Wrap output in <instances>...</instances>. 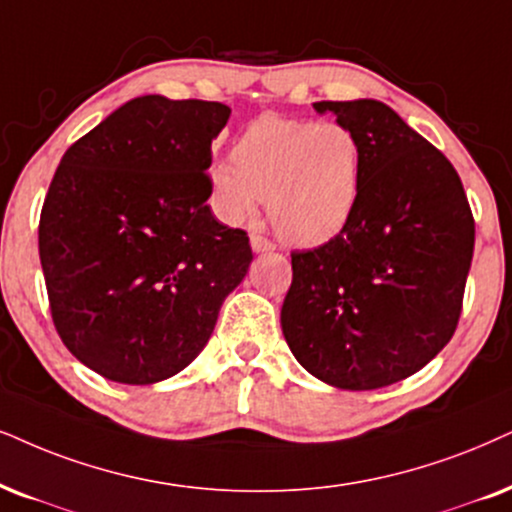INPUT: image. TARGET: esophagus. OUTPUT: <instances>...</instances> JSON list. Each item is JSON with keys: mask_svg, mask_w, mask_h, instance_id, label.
<instances>
[{"mask_svg": "<svg viewBox=\"0 0 512 512\" xmlns=\"http://www.w3.org/2000/svg\"><path fill=\"white\" fill-rule=\"evenodd\" d=\"M250 248H252V252H271V250H274V243H269L267 238L252 234L250 236Z\"/></svg>", "mask_w": 512, "mask_h": 512, "instance_id": "obj_1", "label": "esophagus"}]
</instances>
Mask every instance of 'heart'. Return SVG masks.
Returning a JSON list of instances; mask_svg holds the SVG:
<instances>
[{
    "instance_id": "b5f03b06",
    "label": "heart",
    "mask_w": 512,
    "mask_h": 512,
    "mask_svg": "<svg viewBox=\"0 0 512 512\" xmlns=\"http://www.w3.org/2000/svg\"><path fill=\"white\" fill-rule=\"evenodd\" d=\"M231 158L208 174L212 208L224 222H248L267 198L276 236L314 248L340 236L357 215L364 146L342 122L260 115L236 139Z\"/></svg>"
}]
</instances>
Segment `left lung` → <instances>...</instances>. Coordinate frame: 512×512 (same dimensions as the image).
<instances>
[{"label":"left lung","instance_id":"left-lung-1","mask_svg":"<svg viewBox=\"0 0 512 512\" xmlns=\"http://www.w3.org/2000/svg\"><path fill=\"white\" fill-rule=\"evenodd\" d=\"M364 146L357 215L293 252L281 307L290 352L321 383L378 390L442 352L461 316L475 222L454 165L375 99L319 101Z\"/></svg>","mask_w":512,"mask_h":512}]
</instances>
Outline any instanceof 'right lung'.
I'll use <instances>...</instances> for the list:
<instances>
[{"instance_id":"1","label":"right lung","mask_w":512,"mask_h":512,"mask_svg":"<svg viewBox=\"0 0 512 512\" xmlns=\"http://www.w3.org/2000/svg\"><path fill=\"white\" fill-rule=\"evenodd\" d=\"M231 108L146 94L77 139L51 179L40 260L70 354L113 383L153 385L208 345L250 241L212 215V141Z\"/></svg>"}]
</instances>
